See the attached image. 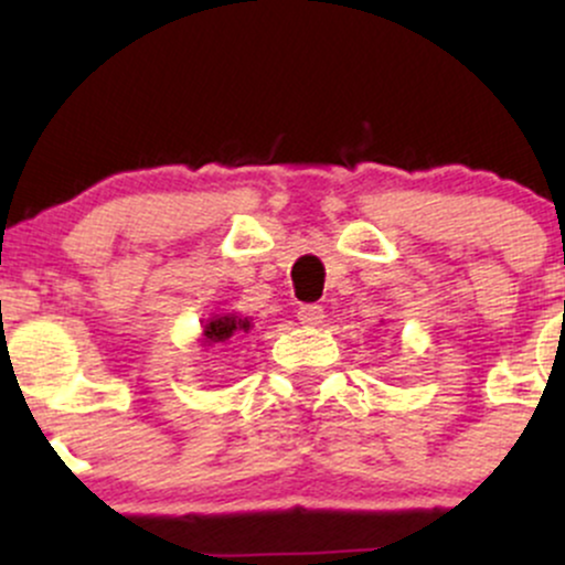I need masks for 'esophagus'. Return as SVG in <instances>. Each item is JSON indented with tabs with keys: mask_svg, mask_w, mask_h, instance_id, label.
I'll return each instance as SVG.
<instances>
[{
	"mask_svg": "<svg viewBox=\"0 0 565 565\" xmlns=\"http://www.w3.org/2000/svg\"><path fill=\"white\" fill-rule=\"evenodd\" d=\"M297 319H300L302 323H308V327H316V323L323 321V308L316 302L300 305V308H297Z\"/></svg>",
	"mask_w": 565,
	"mask_h": 565,
	"instance_id": "34e87169",
	"label": "esophagus"
}]
</instances>
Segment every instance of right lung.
I'll return each instance as SVG.
<instances>
[{"label": "right lung", "mask_w": 565, "mask_h": 565, "mask_svg": "<svg viewBox=\"0 0 565 565\" xmlns=\"http://www.w3.org/2000/svg\"><path fill=\"white\" fill-rule=\"evenodd\" d=\"M249 332V319H238V316H217L204 327V342H225L233 334Z\"/></svg>", "instance_id": "add662e5"}]
</instances>
